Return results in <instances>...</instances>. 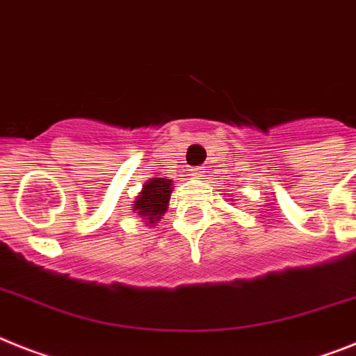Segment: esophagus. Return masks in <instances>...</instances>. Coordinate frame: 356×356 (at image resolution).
Segmentation results:
<instances>
[{
	"label": "esophagus",
	"mask_w": 356,
	"mask_h": 356,
	"mask_svg": "<svg viewBox=\"0 0 356 356\" xmlns=\"http://www.w3.org/2000/svg\"><path fill=\"white\" fill-rule=\"evenodd\" d=\"M192 177L193 179H204L206 177V166H197V168H193Z\"/></svg>",
	"instance_id": "1"
}]
</instances>
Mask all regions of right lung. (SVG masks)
<instances>
[{
  "mask_svg": "<svg viewBox=\"0 0 356 356\" xmlns=\"http://www.w3.org/2000/svg\"><path fill=\"white\" fill-rule=\"evenodd\" d=\"M173 192L172 179L152 177L148 179L134 201V213L139 215L145 220L146 226H155L163 219V215L168 210L170 195Z\"/></svg>",
  "mask_w": 356,
  "mask_h": 356,
  "instance_id": "1",
  "label": "right lung"
}]
</instances>
